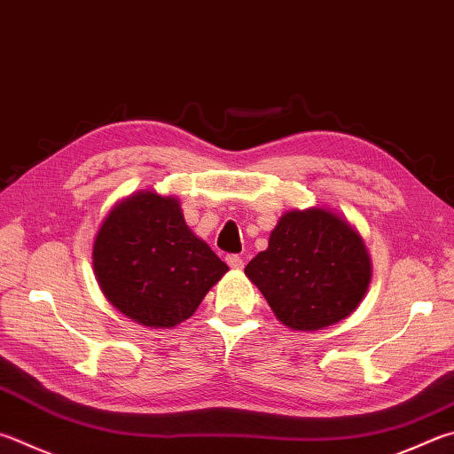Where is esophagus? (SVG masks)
Listing matches in <instances>:
<instances>
[{
  "label": "esophagus",
  "mask_w": 454,
  "mask_h": 454,
  "mask_svg": "<svg viewBox=\"0 0 454 454\" xmlns=\"http://www.w3.org/2000/svg\"><path fill=\"white\" fill-rule=\"evenodd\" d=\"M226 262H228V266L232 268V270H242V268H244V260H242L238 254L226 255Z\"/></svg>",
  "instance_id": "obj_1"
}]
</instances>
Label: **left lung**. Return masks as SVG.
Returning <instances> with one entry per match:
<instances>
[{
  "instance_id": "obj_1",
  "label": "left lung",
  "mask_w": 454,
  "mask_h": 454,
  "mask_svg": "<svg viewBox=\"0 0 454 454\" xmlns=\"http://www.w3.org/2000/svg\"><path fill=\"white\" fill-rule=\"evenodd\" d=\"M244 271L284 325L317 332L356 311L371 282V258L357 230L335 212L290 210Z\"/></svg>"
}]
</instances>
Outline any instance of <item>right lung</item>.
Segmentation results:
<instances>
[{
	"label": "right lung",
	"mask_w": 454,
	"mask_h": 454,
	"mask_svg": "<svg viewBox=\"0 0 454 454\" xmlns=\"http://www.w3.org/2000/svg\"><path fill=\"white\" fill-rule=\"evenodd\" d=\"M93 268L105 298L146 327L192 316L228 266L186 226L175 196L141 191L121 200L98 228Z\"/></svg>",
	"instance_id": "1"
}]
</instances>
